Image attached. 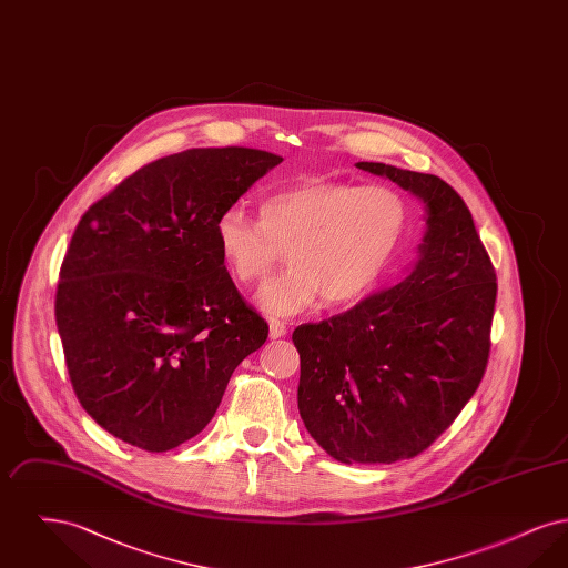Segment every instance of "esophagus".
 <instances>
[{"mask_svg":"<svg viewBox=\"0 0 568 568\" xmlns=\"http://www.w3.org/2000/svg\"><path fill=\"white\" fill-rule=\"evenodd\" d=\"M287 334V325L283 324V322H276V320H272L271 322V338L272 341H276V338H283Z\"/></svg>","mask_w":568,"mask_h":568,"instance_id":"obj_1","label":"esophagus"}]
</instances>
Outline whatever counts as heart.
<instances>
[{
    "instance_id": "b5f03b06",
    "label": "heart",
    "mask_w": 568,
    "mask_h": 568,
    "mask_svg": "<svg viewBox=\"0 0 568 568\" xmlns=\"http://www.w3.org/2000/svg\"><path fill=\"white\" fill-rule=\"evenodd\" d=\"M408 209L398 191L311 179L274 191L260 204V221L243 209L215 223L219 253L230 274L253 285L278 264L290 268L255 296L268 317H294L324 296L329 306L368 296L405 239Z\"/></svg>"
}]
</instances>
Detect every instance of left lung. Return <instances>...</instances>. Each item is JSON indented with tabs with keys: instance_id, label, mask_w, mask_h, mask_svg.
<instances>
[{
	"instance_id": "1",
	"label": "left lung",
	"mask_w": 568,
	"mask_h": 568,
	"mask_svg": "<svg viewBox=\"0 0 568 568\" xmlns=\"http://www.w3.org/2000/svg\"><path fill=\"white\" fill-rule=\"evenodd\" d=\"M424 204L405 278L294 329L297 410L343 464L408 459L445 433L486 373L496 274L464 200L434 174L357 162Z\"/></svg>"
}]
</instances>
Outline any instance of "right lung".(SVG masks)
<instances>
[{
    "label": "right lung",
    "instance_id": "1",
    "mask_svg": "<svg viewBox=\"0 0 568 568\" xmlns=\"http://www.w3.org/2000/svg\"><path fill=\"white\" fill-rule=\"evenodd\" d=\"M281 162L243 146L190 149L140 168L82 215L54 320L77 398L106 433L153 454L179 447L266 343L215 223Z\"/></svg>",
    "mask_w": 568,
    "mask_h": 568
}]
</instances>
